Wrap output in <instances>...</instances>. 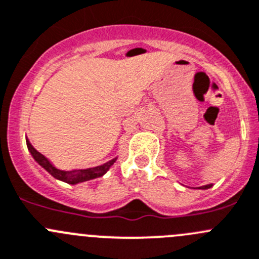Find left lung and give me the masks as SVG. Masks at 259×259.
I'll return each mask as SVG.
<instances>
[{"mask_svg": "<svg viewBox=\"0 0 259 259\" xmlns=\"http://www.w3.org/2000/svg\"><path fill=\"white\" fill-rule=\"evenodd\" d=\"M211 183H210V185H205V186H201V187H199V188H201V190H207V188H210L211 187Z\"/></svg>", "mask_w": 259, "mask_h": 259, "instance_id": "obj_1", "label": "left lung"}]
</instances>
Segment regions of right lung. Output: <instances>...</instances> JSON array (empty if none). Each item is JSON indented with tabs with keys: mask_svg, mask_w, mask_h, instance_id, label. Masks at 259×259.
Returning <instances> with one entry per match:
<instances>
[{
	"mask_svg": "<svg viewBox=\"0 0 259 259\" xmlns=\"http://www.w3.org/2000/svg\"><path fill=\"white\" fill-rule=\"evenodd\" d=\"M26 145L29 152L31 153L32 158L44 168L47 172H49L50 175L53 176L57 180L63 181V182L69 183V185H77V183L84 182V181H90L94 180V178L101 177L104 176L107 170L110 169L112 164L116 162L117 158H114V159L109 160V162L104 163L101 165H97V167H92V168H86V169H72V170H62L58 169L57 167L50 163V160L48 159L47 157L41 154V153L37 152L34 147L31 145V143L29 142V139H26Z\"/></svg>",
	"mask_w": 259,
	"mask_h": 259,
	"instance_id": "right-lung-1",
	"label": "right lung"
}]
</instances>
